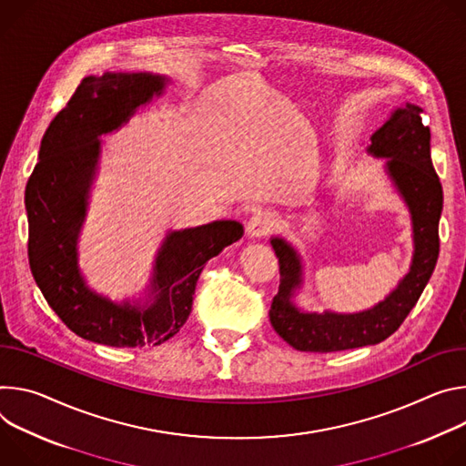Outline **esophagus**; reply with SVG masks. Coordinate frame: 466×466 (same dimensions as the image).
Masks as SVG:
<instances>
[{
  "instance_id": "esophagus-1",
  "label": "esophagus",
  "mask_w": 466,
  "mask_h": 466,
  "mask_svg": "<svg viewBox=\"0 0 466 466\" xmlns=\"http://www.w3.org/2000/svg\"><path fill=\"white\" fill-rule=\"evenodd\" d=\"M278 224V218L270 211H257L251 215V218L246 224V233L249 238H263L267 237L274 226Z\"/></svg>"
}]
</instances>
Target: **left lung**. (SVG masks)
<instances>
[{
    "instance_id": "1",
    "label": "left lung",
    "mask_w": 466,
    "mask_h": 466,
    "mask_svg": "<svg viewBox=\"0 0 466 466\" xmlns=\"http://www.w3.org/2000/svg\"><path fill=\"white\" fill-rule=\"evenodd\" d=\"M420 113L419 106L405 101L372 133L367 147L374 159H385V174L407 205L412 224L409 272L385 299L359 313L305 311L296 305L303 287L301 255L287 238H270L281 276L270 307V322L292 348L328 353L378 344L401 326L426 289L439 257L442 187L431 163L430 127L422 124Z\"/></svg>"
}]
</instances>
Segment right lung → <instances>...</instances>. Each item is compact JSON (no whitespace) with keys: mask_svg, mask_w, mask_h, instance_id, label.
I'll list each match as a JSON object with an SVG mask.
<instances>
[{"mask_svg":"<svg viewBox=\"0 0 466 466\" xmlns=\"http://www.w3.org/2000/svg\"><path fill=\"white\" fill-rule=\"evenodd\" d=\"M170 77L151 72L88 76L46 129L25 187L29 265L46 301L81 339L115 348L159 346L187 322L205 263L240 240L237 220L168 231L144 298L113 301L88 287L77 242L101 157V135L120 129Z\"/></svg>","mask_w":466,"mask_h":466,"instance_id":"1","label":"right lung"}]
</instances>
